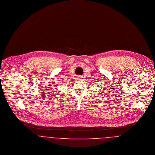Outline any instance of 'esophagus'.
I'll use <instances>...</instances> for the list:
<instances>
[{
	"label": "esophagus",
	"mask_w": 155,
	"mask_h": 155,
	"mask_svg": "<svg viewBox=\"0 0 155 155\" xmlns=\"http://www.w3.org/2000/svg\"><path fill=\"white\" fill-rule=\"evenodd\" d=\"M77 78H78V79H81L82 78V76H78Z\"/></svg>",
	"instance_id": "obj_1"
}]
</instances>
